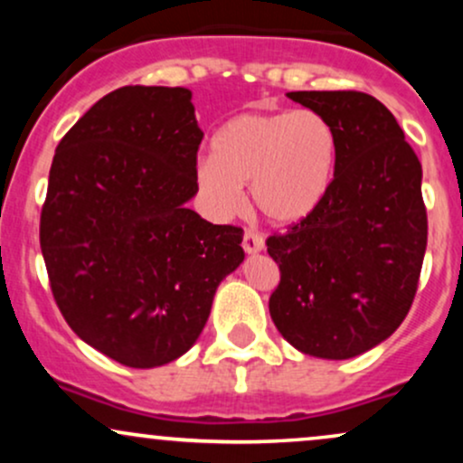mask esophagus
Returning a JSON list of instances; mask_svg holds the SVG:
<instances>
[{
  "label": "esophagus",
  "mask_w": 463,
  "mask_h": 463,
  "mask_svg": "<svg viewBox=\"0 0 463 463\" xmlns=\"http://www.w3.org/2000/svg\"><path fill=\"white\" fill-rule=\"evenodd\" d=\"M241 246H243V250H246L248 254L261 252V250H263V237L259 235L257 231H252V228H246V231H243Z\"/></svg>",
  "instance_id": "esophagus-1"
}]
</instances>
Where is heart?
Instances as JSON below:
<instances>
[{"label": "heart", "mask_w": 463, "mask_h": 463, "mask_svg": "<svg viewBox=\"0 0 463 463\" xmlns=\"http://www.w3.org/2000/svg\"><path fill=\"white\" fill-rule=\"evenodd\" d=\"M337 135L326 117L311 109L241 113L211 141V158L195 167V187L211 213L231 215L241 187L272 224L307 220L331 189Z\"/></svg>", "instance_id": "heart-1"}]
</instances>
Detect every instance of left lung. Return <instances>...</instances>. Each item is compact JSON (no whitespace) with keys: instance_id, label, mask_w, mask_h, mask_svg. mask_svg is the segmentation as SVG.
Masks as SVG:
<instances>
[{"instance_id":"obj_1","label":"left lung","mask_w":463,"mask_h":463,"mask_svg":"<svg viewBox=\"0 0 463 463\" xmlns=\"http://www.w3.org/2000/svg\"><path fill=\"white\" fill-rule=\"evenodd\" d=\"M326 117L337 163L307 220L268 237L280 283L269 316L300 353L350 359L374 348L411 309L427 250L422 165L394 115L361 91H291Z\"/></svg>"}]
</instances>
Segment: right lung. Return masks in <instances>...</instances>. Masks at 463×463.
<instances>
[{
    "label": "right lung",
    "mask_w": 463,
    "mask_h": 463,
    "mask_svg": "<svg viewBox=\"0 0 463 463\" xmlns=\"http://www.w3.org/2000/svg\"><path fill=\"white\" fill-rule=\"evenodd\" d=\"M204 132L183 87H121L58 143L41 211L52 294L71 331L128 368L194 346L217 285L243 261V231L202 220Z\"/></svg>",
    "instance_id": "add662e5"
}]
</instances>
